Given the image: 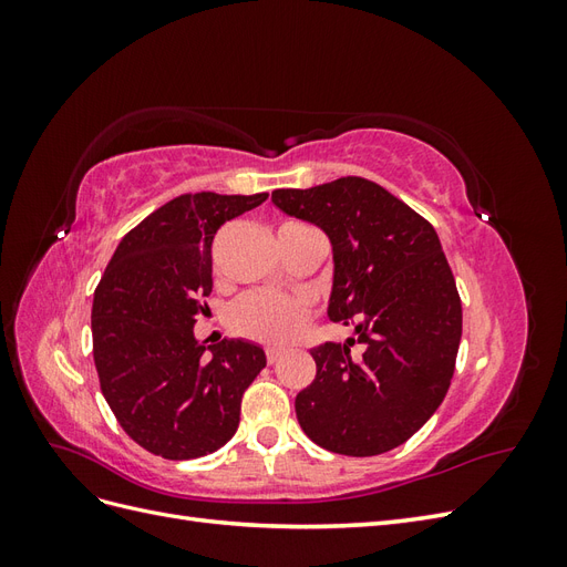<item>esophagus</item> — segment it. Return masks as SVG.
I'll return each instance as SVG.
<instances>
[{
  "label": "esophagus",
  "instance_id": "obj_1",
  "mask_svg": "<svg viewBox=\"0 0 567 567\" xmlns=\"http://www.w3.org/2000/svg\"><path fill=\"white\" fill-rule=\"evenodd\" d=\"M281 350L279 348H267V362L269 364H274V362H279V359H281Z\"/></svg>",
  "mask_w": 567,
  "mask_h": 567
}]
</instances>
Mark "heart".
I'll list each match as a JSON object with an SVG mask.
<instances>
[{
  "label": "heart",
  "instance_id": "1",
  "mask_svg": "<svg viewBox=\"0 0 567 567\" xmlns=\"http://www.w3.org/2000/svg\"><path fill=\"white\" fill-rule=\"evenodd\" d=\"M310 315L305 298L284 296L277 290H255L229 310V323L236 333L260 342H288L296 338Z\"/></svg>",
  "mask_w": 567,
  "mask_h": 567
}]
</instances>
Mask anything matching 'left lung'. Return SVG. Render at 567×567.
<instances>
[{"mask_svg":"<svg viewBox=\"0 0 567 567\" xmlns=\"http://www.w3.org/2000/svg\"><path fill=\"white\" fill-rule=\"evenodd\" d=\"M271 203L329 236V319L354 338L312 350L315 381L296 398L298 423L319 447L375 456L400 447L450 390L461 300L435 229L362 177L277 188ZM357 341L362 355H350Z\"/></svg>","mask_w":567,"mask_h":567,"instance_id":"1","label":"left lung"}]
</instances>
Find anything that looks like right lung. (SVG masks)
I'll use <instances>...</instances> for the list:
<instances>
[{"label": "right lung", "instance_id": "right-lung-1", "mask_svg": "<svg viewBox=\"0 0 567 567\" xmlns=\"http://www.w3.org/2000/svg\"><path fill=\"white\" fill-rule=\"evenodd\" d=\"M267 194H184L151 213L120 246L94 290L92 340L101 392L146 452L186 461L234 437L241 398L267 367L244 338L194 336L213 290V238Z\"/></svg>", "mask_w": 567, "mask_h": 567}]
</instances>
